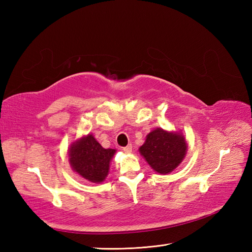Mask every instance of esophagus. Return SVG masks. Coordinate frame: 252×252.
Instances as JSON below:
<instances>
[{
  "mask_svg": "<svg viewBox=\"0 0 252 252\" xmlns=\"http://www.w3.org/2000/svg\"><path fill=\"white\" fill-rule=\"evenodd\" d=\"M123 152L126 153V154L132 153V145H131V144H129V145L126 146V147H123Z\"/></svg>",
  "mask_w": 252,
  "mask_h": 252,
  "instance_id": "1",
  "label": "esophagus"
}]
</instances>
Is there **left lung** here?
I'll use <instances>...</instances> for the list:
<instances>
[{"label":"left lung","mask_w":252,"mask_h":252,"mask_svg":"<svg viewBox=\"0 0 252 252\" xmlns=\"http://www.w3.org/2000/svg\"><path fill=\"white\" fill-rule=\"evenodd\" d=\"M138 151L154 171L160 174H168L183 161L187 143L182 133L157 127L148 133L145 143Z\"/></svg>","instance_id":"1"}]
</instances>
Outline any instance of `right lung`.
<instances>
[{
    "instance_id": "add662e5",
    "label": "right lung",
    "mask_w": 252,
    "mask_h": 252,
    "mask_svg": "<svg viewBox=\"0 0 252 252\" xmlns=\"http://www.w3.org/2000/svg\"><path fill=\"white\" fill-rule=\"evenodd\" d=\"M116 149H105L88 134L73 142L68 151L69 163L72 170L92 183H101L109 172V164Z\"/></svg>"
}]
</instances>
